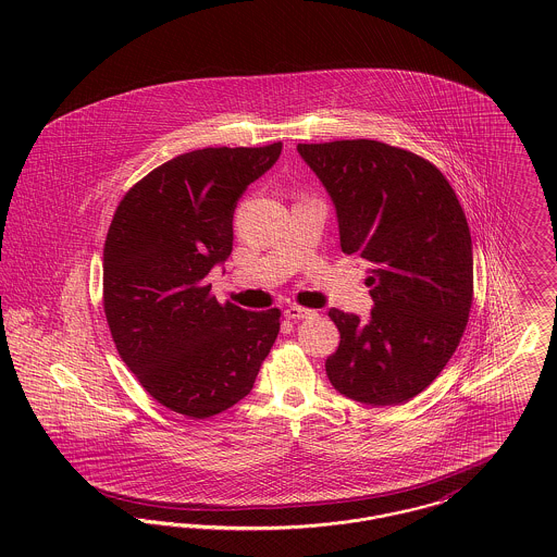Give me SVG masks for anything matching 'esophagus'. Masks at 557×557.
Masks as SVG:
<instances>
[{
	"label": "esophagus",
	"mask_w": 557,
	"mask_h": 557,
	"mask_svg": "<svg viewBox=\"0 0 557 557\" xmlns=\"http://www.w3.org/2000/svg\"><path fill=\"white\" fill-rule=\"evenodd\" d=\"M315 315V311H311V309H302V307H298V305H292V307H287L285 309V318L287 319H305V318H313Z\"/></svg>",
	"instance_id": "obj_1"
}]
</instances>
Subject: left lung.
Returning <instances> with one entry per match:
<instances>
[{
  "instance_id": "8db88e82",
  "label": "left lung",
  "mask_w": 557,
  "mask_h": 557,
  "mask_svg": "<svg viewBox=\"0 0 557 557\" xmlns=\"http://www.w3.org/2000/svg\"><path fill=\"white\" fill-rule=\"evenodd\" d=\"M298 152L334 203L343 252L371 263L369 319L327 311L341 332L327 380L364 405H400L431 386L468 325L474 257L463 208L437 166L382 141Z\"/></svg>"
}]
</instances>
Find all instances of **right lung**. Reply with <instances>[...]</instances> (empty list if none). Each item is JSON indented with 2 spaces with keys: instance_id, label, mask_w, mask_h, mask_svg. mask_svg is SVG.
<instances>
[{
  "instance_id": "1",
  "label": "right lung",
  "mask_w": 557,
  "mask_h": 557,
  "mask_svg": "<svg viewBox=\"0 0 557 557\" xmlns=\"http://www.w3.org/2000/svg\"><path fill=\"white\" fill-rule=\"evenodd\" d=\"M203 148L148 173L120 201L104 242V315L141 386L171 411L210 418L252 391L281 311L219 305L208 274L234 248V212L281 157Z\"/></svg>"
}]
</instances>
